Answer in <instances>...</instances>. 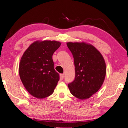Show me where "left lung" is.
I'll return each instance as SVG.
<instances>
[{"instance_id":"left-lung-1","label":"left lung","mask_w":128,"mask_h":128,"mask_svg":"<svg viewBox=\"0 0 128 128\" xmlns=\"http://www.w3.org/2000/svg\"><path fill=\"white\" fill-rule=\"evenodd\" d=\"M60 45L59 41H37L22 55L19 75L24 87L34 97L45 98L54 92L59 75L54 69L52 55Z\"/></svg>"}]
</instances>
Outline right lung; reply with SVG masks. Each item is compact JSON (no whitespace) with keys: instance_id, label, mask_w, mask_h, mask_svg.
<instances>
[{"instance_id":"right-lung-1","label":"right lung","mask_w":128,"mask_h":128,"mask_svg":"<svg viewBox=\"0 0 128 128\" xmlns=\"http://www.w3.org/2000/svg\"><path fill=\"white\" fill-rule=\"evenodd\" d=\"M67 46L74 58L75 78L68 84L75 97L85 100L95 94L104 83L106 65L101 54L92 45L69 42Z\"/></svg>"}]
</instances>
